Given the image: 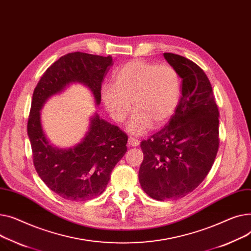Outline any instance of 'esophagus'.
I'll return each mask as SVG.
<instances>
[{"label":"esophagus","instance_id":"1","mask_svg":"<svg viewBox=\"0 0 251 251\" xmlns=\"http://www.w3.org/2000/svg\"><path fill=\"white\" fill-rule=\"evenodd\" d=\"M140 144V141L136 137H129L127 140V145L129 147H137Z\"/></svg>","mask_w":251,"mask_h":251}]
</instances>
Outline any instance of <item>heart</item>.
Listing matches in <instances>:
<instances>
[{"label": "heart", "instance_id": "obj_1", "mask_svg": "<svg viewBox=\"0 0 251 251\" xmlns=\"http://www.w3.org/2000/svg\"><path fill=\"white\" fill-rule=\"evenodd\" d=\"M112 78L113 85L101 87L102 102L117 123L126 119L132 102L136 111L127 125L131 134L165 124L177 107L180 79L171 66L137 60L116 69Z\"/></svg>", "mask_w": 251, "mask_h": 251}]
</instances>
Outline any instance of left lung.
<instances>
[{"label":"left lung","mask_w":251,"mask_h":251,"mask_svg":"<svg viewBox=\"0 0 251 251\" xmlns=\"http://www.w3.org/2000/svg\"><path fill=\"white\" fill-rule=\"evenodd\" d=\"M164 57L181 78V96L168 124L141 148L139 180L157 201L178 200L195 190L211 170L219 149V109L205 73L188 58Z\"/></svg>","instance_id":"1"}]
</instances>
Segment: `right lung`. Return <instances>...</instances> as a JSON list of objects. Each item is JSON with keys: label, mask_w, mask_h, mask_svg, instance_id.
Masks as SVG:
<instances>
[{"label": "right lung", "mask_w": 251, "mask_h": 251, "mask_svg": "<svg viewBox=\"0 0 251 251\" xmlns=\"http://www.w3.org/2000/svg\"><path fill=\"white\" fill-rule=\"evenodd\" d=\"M112 65L110 55L70 52L44 72L33 91L27 123L33 164L41 180L65 200L89 201L104 191L111 171L126 152L127 136L95 114L80 144L70 149L54 148L43 132L40 109L50 96L74 82L86 85L100 104L102 81Z\"/></svg>", "instance_id": "obj_1"}]
</instances>
